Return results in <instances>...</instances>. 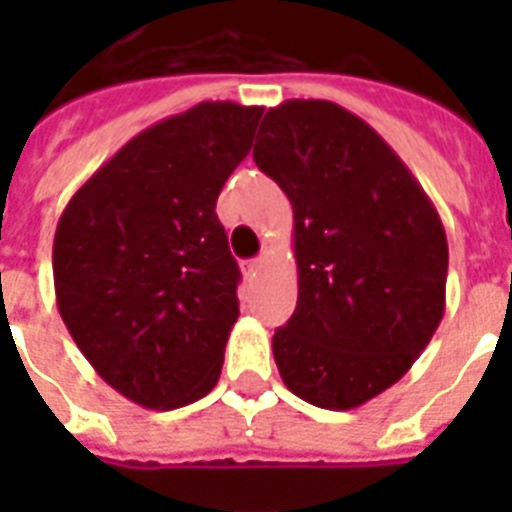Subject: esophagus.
Returning <instances> with one entry per match:
<instances>
[{"label":"esophagus","mask_w":512,"mask_h":512,"mask_svg":"<svg viewBox=\"0 0 512 512\" xmlns=\"http://www.w3.org/2000/svg\"><path fill=\"white\" fill-rule=\"evenodd\" d=\"M263 265H265L263 257H257V260H249V263H247V276H249V279H255L257 273L263 271Z\"/></svg>","instance_id":"esophagus-1"}]
</instances>
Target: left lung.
Instances as JSON below:
<instances>
[{"label": "left lung", "instance_id": "obj_1", "mask_svg": "<svg viewBox=\"0 0 512 512\" xmlns=\"http://www.w3.org/2000/svg\"><path fill=\"white\" fill-rule=\"evenodd\" d=\"M257 138L255 164L295 212L281 380L313 406L356 409L412 369L444 319V223L396 151L337 103L284 100Z\"/></svg>", "mask_w": 512, "mask_h": 512}]
</instances>
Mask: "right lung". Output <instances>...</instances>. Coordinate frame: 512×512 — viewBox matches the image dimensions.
Here are the masks:
<instances>
[{"label":"right lung","mask_w":512,"mask_h":512,"mask_svg":"<svg viewBox=\"0 0 512 512\" xmlns=\"http://www.w3.org/2000/svg\"><path fill=\"white\" fill-rule=\"evenodd\" d=\"M260 116L231 100L167 116L119 148L60 215V319L132 404L177 409L220 380L241 273L215 204Z\"/></svg>","instance_id":"1"}]
</instances>
